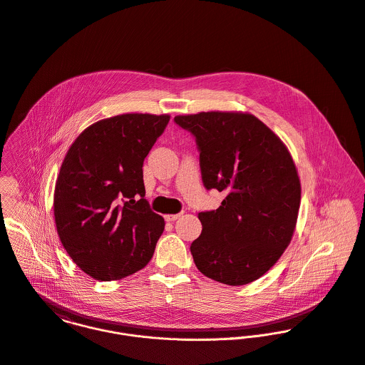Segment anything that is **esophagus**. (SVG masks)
<instances>
[{"instance_id":"34e87169","label":"esophagus","mask_w":365,"mask_h":365,"mask_svg":"<svg viewBox=\"0 0 365 365\" xmlns=\"http://www.w3.org/2000/svg\"><path fill=\"white\" fill-rule=\"evenodd\" d=\"M182 214H183V212H179V214H166V215H165V221L173 222V221H176Z\"/></svg>"}]
</instances>
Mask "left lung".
<instances>
[{"mask_svg":"<svg viewBox=\"0 0 365 365\" xmlns=\"http://www.w3.org/2000/svg\"><path fill=\"white\" fill-rule=\"evenodd\" d=\"M196 137L202 183L225 199L199 212L202 231L190 252L208 279L252 283L269 272L291 242L301 182L283 141L256 116L202 112L175 116Z\"/></svg>","mask_w":365,"mask_h":365,"instance_id":"obj_1","label":"left lung"}]
</instances>
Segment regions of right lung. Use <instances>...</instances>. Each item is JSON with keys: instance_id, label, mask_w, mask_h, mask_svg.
<instances>
[{"instance_id": "obj_1", "label": "right lung", "mask_w": 365, "mask_h": 365, "mask_svg": "<svg viewBox=\"0 0 365 365\" xmlns=\"http://www.w3.org/2000/svg\"><path fill=\"white\" fill-rule=\"evenodd\" d=\"M169 119L125 113L93 123L61 163L53 204L57 234L95 280H120L154 255L165 221L144 199L143 163Z\"/></svg>"}]
</instances>
